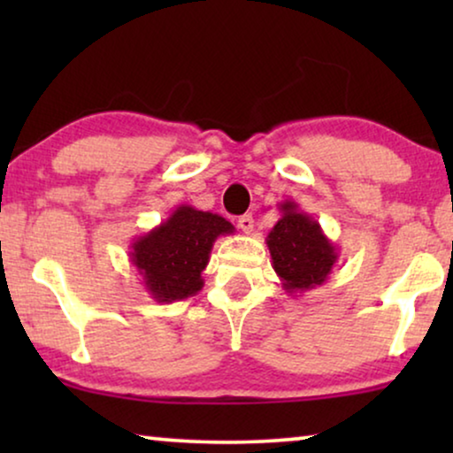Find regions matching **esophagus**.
<instances>
[{"instance_id":"esophagus-1","label":"esophagus","mask_w":453,"mask_h":453,"mask_svg":"<svg viewBox=\"0 0 453 453\" xmlns=\"http://www.w3.org/2000/svg\"><path fill=\"white\" fill-rule=\"evenodd\" d=\"M237 226H239L241 231H243L245 234H250V233L253 231V216H251V214H243V216H239Z\"/></svg>"}]
</instances>
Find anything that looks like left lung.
Returning <instances> with one entry per match:
<instances>
[{
  "mask_svg": "<svg viewBox=\"0 0 453 453\" xmlns=\"http://www.w3.org/2000/svg\"><path fill=\"white\" fill-rule=\"evenodd\" d=\"M278 210L280 219L265 237L272 268L287 293H307L330 278L338 262V247L296 202L284 200L278 203Z\"/></svg>",
  "mask_w": 453,
  "mask_h": 453,
  "instance_id": "8db88e82",
  "label": "left lung"
}]
</instances>
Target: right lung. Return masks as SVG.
I'll return each mask as SVG.
<instances>
[{
  "label": "right lung",
  "mask_w": 453,
  "mask_h": 453,
  "mask_svg": "<svg viewBox=\"0 0 453 453\" xmlns=\"http://www.w3.org/2000/svg\"><path fill=\"white\" fill-rule=\"evenodd\" d=\"M233 233L234 226L220 214L181 203L169 219L132 241L129 259L154 301L175 303L200 293L216 239Z\"/></svg>",
  "instance_id": "right-lung-1"
}]
</instances>
